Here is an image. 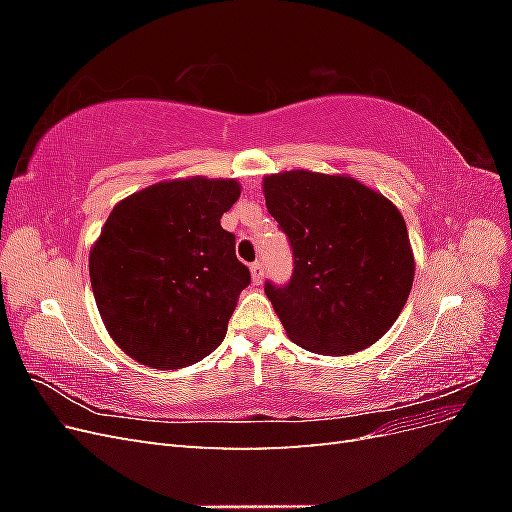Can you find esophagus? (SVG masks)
<instances>
[{
    "label": "esophagus",
    "mask_w": 512,
    "mask_h": 512,
    "mask_svg": "<svg viewBox=\"0 0 512 512\" xmlns=\"http://www.w3.org/2000/svg\"><path fill=\"white\" fill-rule=\"evenodd\" d=\"M250 271H252V280H254V284H262V282H265V265H262L260 260L252 262Z\"/></svg>",
    "instance_id": "obj_1"
}]
</instances>
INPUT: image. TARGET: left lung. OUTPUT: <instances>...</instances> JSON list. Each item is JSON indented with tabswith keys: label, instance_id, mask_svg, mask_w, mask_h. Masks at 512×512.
I'll return each mask as SVG.
<instances>
[{
	"label": "left lung",
	"instance_id": "obj_1",
	"mask_svg": "<svg viewBox=\"0 0 512 512\" xmlns=\"http://www.w3.org/2000/svg\"><path fill=\"white\" fill-rule=\"evenodd\" d=\"M267 209L288 237L292 275L265 292L294 344L327 356L359 352L393 327L414 282L397 207L352 177L269 175Z\"/></svg>",
	"mask_w": 512,
	"mask_h": 512
}]
</instances>
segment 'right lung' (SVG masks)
Segmentation results:
<instances>
[{
  "label": "right lung",
  "instance_id": "right-lung-1",
  "mask_svg": "<svg viewBox=\"0 0 512 512\" xmlns=\"http://www.w3.org/2000/svg\"><path fill=\"white\" fill-rule=\"evenodd\" d=\"M239 194L232 179H175L108 215L89 254L91 288L106 331L138 363L179 369L222 344L252 282L220 224Z\"/></svg>",
  "mask_w": 512,
  "mask_h": 512
}]
</instances>
